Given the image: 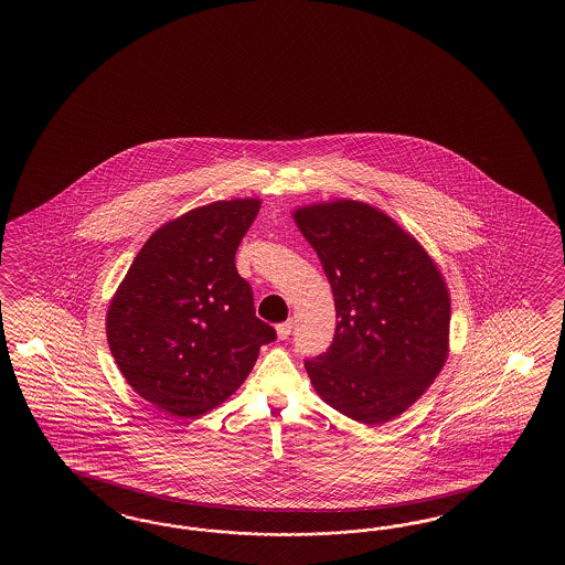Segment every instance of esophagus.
I'll list each match as a JSON object with an SVG mask.
<instances>
[{
    "label": "esophagus",
    "mask_w": 565,
    "mask_h": 565,
    "mask_svg": "<svg viewBox=\"0 0 565 565\" xmlns=\"http://www.w3.org/2000/svg\"><path fill=\"white\" fill-rule=\"evenodd\" d=\"M292 331V321H285V323L277 324L278 339H288Z\"/></svg>",
    "instance_id": "34e87169"
}]
</instances>
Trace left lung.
<instances>
[{"label": "left lung", "instance_id": "1", "mask_svg": "<svg viewBox=\"0 0 565 565\" xmlns=\"http://www.w3.org/2000/svg\"><path fill=\"white\" fill-rule=\"evenodd\" d=\"M335 297L331 348L305 361L315 392L351 420H394L445 367L450 295L420 242L382 210L335 200L292 212Z\"/></svg>", "mask_w": 565, "mask_h": 565}]
</instances>
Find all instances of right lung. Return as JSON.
I'll list each match as a JSON object with an SVG mask.
<instances>
[{
	"mask_svg": "<svg viewBox=\"0 0 565 565\" xmlns=\"http://www.w3.org/2000/svg\"><path fill=\"white\" fill-rule=\"evenodd\" d=\"M258 198L222 200L156 230L107 311V341L139 396L175 418L228 399L275 329L254 315L253 288L234 256Z\"/></svg>",
	"mask_w": 565,
	"mask_h": 565,
	"instance_id": "add662e5",
	"label": "right lung"
}]
</instances>
